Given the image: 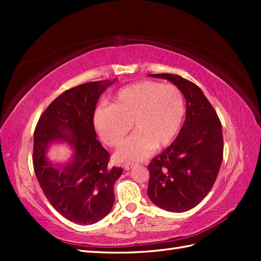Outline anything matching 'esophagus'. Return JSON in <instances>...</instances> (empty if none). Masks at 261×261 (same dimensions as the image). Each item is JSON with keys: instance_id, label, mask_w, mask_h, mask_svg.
Wrapping results in <instances>:
<instances>
[{"instance_id": "34e87169", "label": "esophagus", "mask_w": 261, "mask_h": 261, "mask_svg": "<svg viewBox=\"0 0 261 261\" xmlns=\"http://www.w3.org/2000/svg\"><path fill=\"white\" fill-rule=\"evenodd\" d=\"M135 164H131V163H126L124 165V170H130L132 167H134Z\"/></svg>"}]
</instances>
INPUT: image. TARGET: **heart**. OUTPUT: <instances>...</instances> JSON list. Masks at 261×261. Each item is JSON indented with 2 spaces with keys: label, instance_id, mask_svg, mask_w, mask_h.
Listing matches in <instances>:
<instances>
[{
  "label": "heart",
  "instance_id": "1",
  "mask_svg": "<svg viewBox=\"0 0 261 261\" xmlns=\"http://www.w3.org/2000/svg\"><path fill=\"white\" fill-rule=\"evenodd\" d=\"M186 113L184 94L173 84L143 81L126 86L116 94L111 107H101L94 114L98 136L111 147L137 130L115 153L118 162H138L147 158L156 147L164 148L175 140Z\"/></svg>",
  "mask_w": 261,
  "mask_h": 261
}]
</instances>
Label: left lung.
Instances as JSON below:
<instances>
[{"mask_svg": "<svg viewBox=\"0 0 261 261\" xmlns=\"http://www.w3.org/2000/svg\"><path fill=\"white\" fill-rule=\"evenodd\" d=\"M170 81L186 99L178 137L148 165V196L169 212L193 208L213 187L223 160L222 125L214 108L194 83L178 75L151 74Z\"/></svg>", "mask_w": 261, "mask_h": 261, "instance_id": "8db88e82", "label": "left lung"}]
</instances>
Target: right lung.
Returning <instances> with one entry per match:
<instances>
[{
  "label": "right lung",
  "instance_id": "add662e5",
  "mask_svg": "<svg viewBox=\"0 0 261 261\" xmlns=\"http://www.w3.org/2000/svg\"><path fill=\"white\" fill-rule=\"evenodd\" d=\"M91 82L65 91L39 119L33 138V168L41 190L58 213L87 225L107 216L114 203V182L121 167H109L110 154L96 139L94 112L99 95L112 84ZM74 149L72 162L54 166L45 157L53 142Z\"/></svg>",
  "mask_w": 261,
  "mask_h": 261
}]
</instances>
